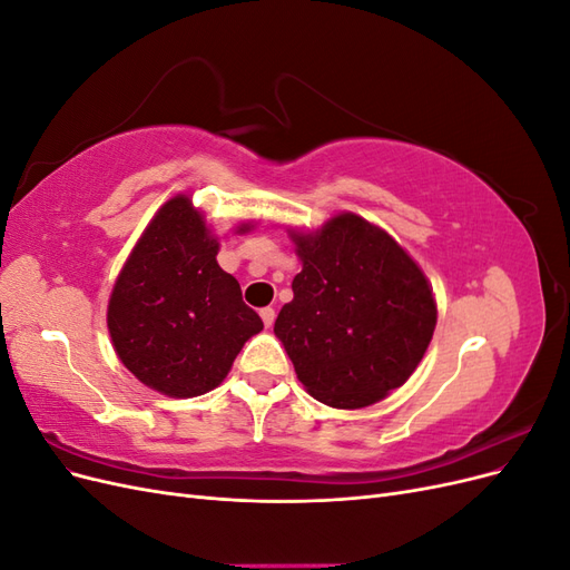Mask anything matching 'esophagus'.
Wrapping results in <instances>:
<instances>
[{"label":"esophagus","mask_w":570,"mask_h":570,"mask_svg":"<svg viewBox=\"0 0 570 570\" xmlns=\"http://www.w3.org/2000/svg\"><path fill=\"white\" fill-rule=\"evenodd\" d=\"M258 314H262V321H264V325H266V327H271V325L275 323V308H271V306H264L262 312H258Z\"/></svg>","instance_id":"34e87169"}]
</instances>
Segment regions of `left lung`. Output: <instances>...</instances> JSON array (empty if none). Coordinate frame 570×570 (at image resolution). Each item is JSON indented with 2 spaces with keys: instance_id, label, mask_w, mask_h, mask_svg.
<instances>
[{
  "instance_id": "8db88e82",
  "label": "left lung",
  "mask_w": 570,
  "mask_h": 570,
  "mask_svg": "<svg viewBox=\"0 0 570 570\" xmlns=\"http://www.w3.org/2000/svg\"><path fill=\"white\" fill-rule=\"evenodd\" d=\"M289 235L302 271L273 333L302 385L335 409L385 400L409 381L433 340L438 306L423 271L356 214Z\"/></svg>"
}]
</instances>
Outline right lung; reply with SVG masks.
Returning a JSON list of instances; mask_svg holds the SVG:
<instances>
[{
  "label": "right lung",
  "mask_w": 570,
  "mask_h": 570,
  "mask_svg": "<svg viewBox=\"0 0 570 570\" xmlns=\"http://www.w3.org/2000/svg\"><path fill=\"white\" fill-rule=\"evenodd\" d=\"M216 254L218 239L193 199L178 195L137 239L109 299L118 358L137 381L178 400L220 385L243 344L264 331Z\"/></svg>",
  "instance_id": "add662e5"
}]
</instances>
